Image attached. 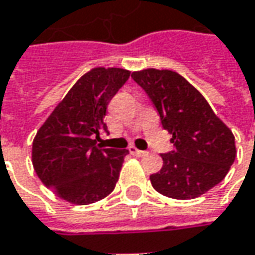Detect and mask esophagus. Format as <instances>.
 Masks as SVG:
<instances>
[{
  "mask_svg": "<svg viewBox=\"0 0 255 255\" xmlns=\"http://www.w3.org/2000/svg\"><path fill=\"white\" fill-rule=\"evenodd\" d=\"M128 151H129V154L131 155H134V156H144V155H146L148 152H145V151H141V149H136L135 146H129L128 148Z\"/></svg>",
  "mask_w": 255,
  "mask_h": 255,
  "instance_id": "34e87169",
  "label": "esophagus"
}]
</instances>
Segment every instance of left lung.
I'll use <instances>...</instances> for the list:
<instances>
[{"instance_id":"left-lung-1","label":"left lung","mask_w":255,"mask_h":255,"mask_svg":"<svg viewBox=\"0 0 255 255\" xmlns=\"http://www.w3.org/2000/svg\"><path fill=\"white\" fill-rule=\"evenodd\" d=\"M131 77L156 107L175 146L161 155V171L149 176L155 190L186 200L222 182L237 154L234 135L200 92L173 70L144 69Z\"/></svg>"}]
</instances>
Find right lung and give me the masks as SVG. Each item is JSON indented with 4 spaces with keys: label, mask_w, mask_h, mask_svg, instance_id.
Masks as SVG:
<instances>
[{
    "label": "right lung",
    "mask_w": 255,
    "mask_h": 255,
    "mask_svg": "<svg viewBox=\"0 0 255 255\" xmlns=\"http://www.w3.org/2000/svg\"><path fill=\"white\" fill-rule=\"evenodd\" d=\"M129 73L120 67L84 73L33 138L32 165L38 178L69 203L90 205L116 188L128 149L99 148L94 138L107 131V106Z\"/></svg>",
    "instance_id": "obj_1"
}]
</instances>
